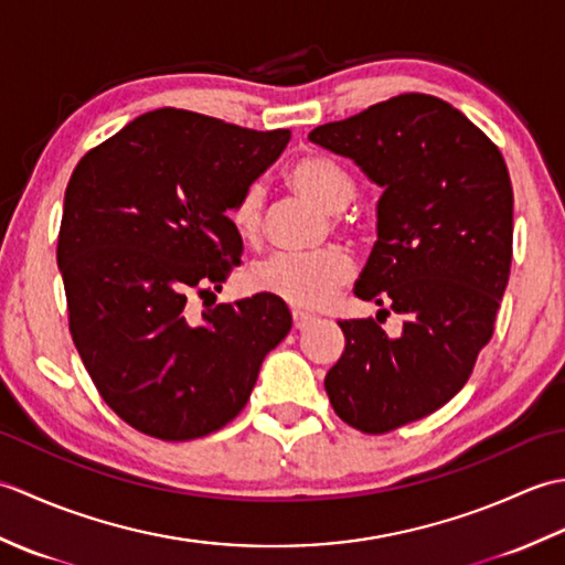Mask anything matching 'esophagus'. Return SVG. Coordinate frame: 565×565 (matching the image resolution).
<instances>
[{"label": "esophagus", "mask_w": 565, "mask_h": 565, "mask_svg": "<svg viewBox=\"0 0 565 565\" xmlns=\"http://www.w3.org/2000/svg\"><path fill=\"white\" fill-rule=\"evenodd\" d=\"M316 318L310 313H303V310H294V328L296 330H306L308 326H313Z\"/></svg>", "instance_id": "esophagus-1"}]
</instances>
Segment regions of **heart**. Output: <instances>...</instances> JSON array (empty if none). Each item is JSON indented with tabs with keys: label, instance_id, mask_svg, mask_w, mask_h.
Here are the masks:
<instances>
[{
	"label": "heart",
	"instance_id": "1",
	"mask_svg": "<svg viewBox=\"0 0 565 565\" xmlns=\"http://www.w3.org/2000/svg\"><path fill=\"white\" fill-rule=\"evenodd\" d=\"M291 184L328 211H342L356 196L354 177L326 154H306L289 170ZM264 186L252 182L231 209L233 231L243 243H257L262 235ZM354 276V259L340 247L318 252H276L249 271V284L294 308H326Z\"/></svg>",
	"mask_w": 565,
	"mask_h": 565
}]
</instances>
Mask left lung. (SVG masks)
<instances>
[{
    "mask_svg": "<svg viewBox=\"0 0 565 565\" xmlns=\"http://www.w3.org/2000/svg\"><path fill=\"white\" fill-rule=\"evenodd\" d=\"M308 140L383 189L354 294L401 313L403 330L388 338L374 318L340 320L344 352L326 376L334 413L383 435L449 403L493 338L512 262L508 164L459 109L415 92Z\"/></svg>",
    "mask_w": 565,
    "mask_h": 565,
    "instance_id": "left-lung-1",
    "label": "left lung"
}]
</instances>
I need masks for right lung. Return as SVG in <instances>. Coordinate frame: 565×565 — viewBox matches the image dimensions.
I'll return each mask as SVG.
<instances>
[{
    "label": "right lung",
    "instance_id": "right-lung-1",
    "mask_svg": "<svg viewBox=\"0 0 565 565\" xmlns=\"http://www.w3.org/2000/svg\"><path fill=\"white\" fill-rule=\"evenodd\" d=\"M289 138L158 109L70 177L57 235L70 334L106 405L142 435L186 441L225 427L291 330L269 294L189 308L239 264L227 211Z\"/></svg>",
    "mask_w": 565,
    "mask_h": 565
}]
</instances>
